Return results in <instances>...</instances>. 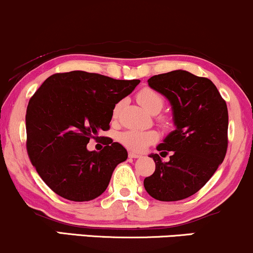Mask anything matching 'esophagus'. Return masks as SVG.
<instances>
[{
  "label": "esophagus",
  "mask_w": 253,
  "mask_h": 253,
  "mask_svg": "<svg viewBox=\"0 0 253 253\" xmlns=\"http://www.w3.org/2000/svg\"><path fill=\"white\" fill-rule=\"evenodd\" d=\"M129 157H130V159H141L142 154L133 153V151H130V153H129Z\"/></svg>",
  "instance_id": "1"
}]
</instances>
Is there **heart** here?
Segmentation results:
<instances>
[{"label": "heart", "instance_id": "b5f03b06", "mask_svg": "<svg viewBox=\"0 0 253 253\" xmlns=\"http://www.w3.org/2000/svg\"><path fill=\"white\" fill-rule=\"evenodd\" d=\"M137 102L150 114H157L163 106V98L159 92L153 88H142L137 93ZM121 109V103L116 105L114 116H117ZM157 136L154 131H144V130H126L120 135V141L129 149L135 151L144 150L148 145L153 144L156 141Z\"/></svg>", "mask_w": 253, "mask_h": 253}]
</instances>
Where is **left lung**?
<instances>
[{
	"label": "left lung",
	"instance_id": "left-lung-1",
	"mask_svg": "<svg viewBox=\"0 0 253 253\" xmlns=\"http://www.w3.org/2000/svg\"><path fill=\"white\" fill-rule=\"evenodd\" d=\"M148 84L170 103L175 130L156 147L165 154L170 151L168 162L159 154L149 155L156 167L144 179V188L156 200H182L203 188L224 161L226 102L210 79L187 71L157 74L148 79Z\"/></svg>",
	"mask_w": 253,
	"mask_h": 253
}]
</instances>
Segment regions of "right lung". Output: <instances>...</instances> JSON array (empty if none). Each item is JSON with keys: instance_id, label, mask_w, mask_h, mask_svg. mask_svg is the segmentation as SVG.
<instances>
[{"instance_id": "obj_1", "label": "right lung", "mask_w": 253, "mask_h": 253, "mask_svg": "<svg viewBox=\"0 0 253 253\" xmlns=\"http://www.w3.org/2000/svg\"><path fill=\"white\" fill-rule=\"evenodd\" d=\"M139 84L97 73H55L29 100L26 112L27 151L47 186L71 201H90L108 188L127 151L111 142L90 151V138L110 127L114 109Z\"/></svg>"}]
</instances>
